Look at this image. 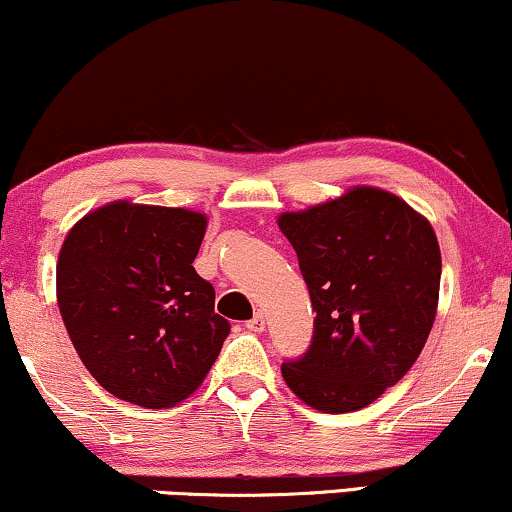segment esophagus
Masks as SVG:
<instances>
[{"instance_id":"esophagus-1","label":"esophagus","mask_w":512,"mask_h":512,"mask_svg":"<svg viewBox=\"0 0 512 512\" xmlns=\"http://www.w3.org/2000/svg\"><path fill=\"white\" fill-rule=\"evenodd\" d=\"M245 326H248L252 333H262L264 331V314L257 312L248 323H245Z\"/></svg>"}]
</instances>
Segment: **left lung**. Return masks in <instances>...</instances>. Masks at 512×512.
I'll list each match as a JSON object with an SVG mask.
<instances>
[{
    "mask_svg": "<svg viewBox=\"0 0 512 512\" xmlns=\"http://www.w3.org/2000/svg\"><path fill=\"white\" fill-rule=\"evenodd\" d=\"M278 229L316 312L312 345L281 366L286 385L316 411L364 409L409 373L432 331L442 276L435 231L375 186L283 212Z\"/></svg>",
    "mask_w": 512,
    "mask_h": 512,
    "instance_id": "1",
    "label": "left lung"
}]
</instances>
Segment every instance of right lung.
I'll return each mask as SVG.
<instances>
[{
    "label": "right lung",
    "instance_id": "1",
    "mask_svg": "<svg viewBox=\"0 0 512 512\" xmlns=\"http://www.w3.org/2000/svg\"><path fill=\"white\" fill-rule=\"evenodd\" d=\"M208 217L115 200L68 231L56 297L82 364L103 390L167 409L198 390L229 321L193 269Z\"/></svg>",
    "mask_w": 512,
    "mask_h": 512
}]
</instances>
